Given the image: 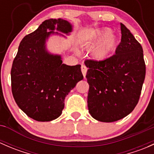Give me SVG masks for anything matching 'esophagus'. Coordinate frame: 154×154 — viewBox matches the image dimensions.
<instances>
[{
  "instance_id": "1",
  "label": "esophagus",
  "mask_w": 154,
  "mask_h": 154,
  "mask_svg": "<svg viewBox=\"0 0 154 154\" xmlns=\"http://www.w3.org/2000/svg\"><path fill=\"white\" fill-rule=\"evenodd\" d=\"M81 71L82 73H83V77H86V72H87V68L86 66H84V65H82L81 66Z\"/></svg>"
}]
</instances>
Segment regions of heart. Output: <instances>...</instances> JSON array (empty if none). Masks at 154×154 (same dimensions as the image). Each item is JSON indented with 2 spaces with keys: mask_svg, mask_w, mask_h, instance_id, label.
<instances>
[{
  "mask_svg": "<svg viewBox=\"0 0 154 154\" xmlns=\"http://www.w3.org/2000/svg\"><path fill=\"white\" fill-rule=\"evenodd\" d=\"M97 38L100 39L94 46L93 54L95 58L98 60H104L117 47L118 38L115 34L110 32L109 29L105 28L99 32Z\"/></svg>",
  "mask_w": 154,
  "mask_h": 154,
  "instance_id": "b5f03b06",
  "label": "heart"
}]
</instances>
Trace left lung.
I'll return each instance as SVG.
<instances>
[{"label": "left lung", "instance_id": "8db88e82", "mask_svg": "<svg viewBox=\"0 0 154 154\" xmlns=\"http://www.w3.org/2000/svg\"><path fill=\"white\" fill-rule=\"evenodd\" d=\"M121 30L116 54L85 61L88 112L99 122H116L130 114L139 102L145 77L142 45L122 23Z\"/></svg>", "mask_w": 154, "mask_h": 154}]
</instances>
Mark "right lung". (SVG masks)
<instances>
[{"label":"right lung","mask_w":154,"mask_h":154,"mask_svg":"<svg viewBox=\"0 0 154 154\" xmlns=\"http://www.w3.org/2000/svg\"><path fill=\"white\" fill-rule=\"evenodd\" d=\"M57 27L68 33L71 24L62 18L45 20L34 32L25 35L18 47L11 69V86L18 107L31 119L50 122L64 109L65 97L83 76L80 65L63 64L61 57L45 50V40Z\"/></svg>","instance_id":"add662e5"}]
</instances>
